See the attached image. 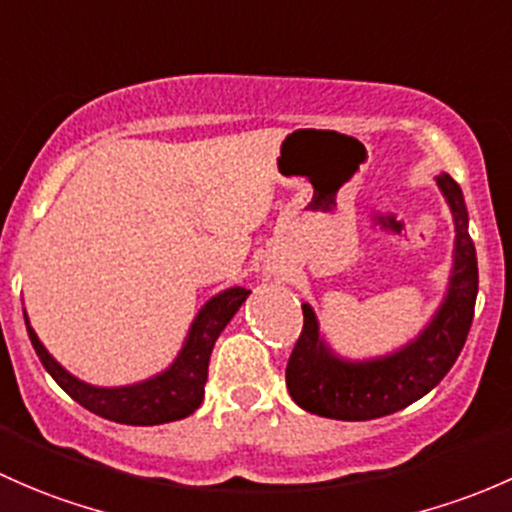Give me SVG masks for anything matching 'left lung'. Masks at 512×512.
Returning a JSON list of instances; mask_svg holds the SVG:
<instances>
[{
    "mask_svg": "<svg viewBox=\"0 0 512 512\" xmlns=\"http://www.w3.org/2000/svg\"><path fill=\"white\" fill-rule=\"evenodd\" d=\"M436 184L449 202L456 226L449 288L439 310L397 352L372 360H345L330 350L315 310L303 303V333L288 360L286 384L293 402L305 412L340 421L394 414L429 394L461 355L478 295L476 246L468 234L461 187L446 172L436 177Z\"/></svg>",
    "mask_w": 512,
    "mask_h": 512,
    "instance_id": "left-lung-1",
    "label": "left lung"
}]
</instances>
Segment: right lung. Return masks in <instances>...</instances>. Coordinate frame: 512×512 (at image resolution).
<instances>
[{"instance_id": "obj_1", "label": "right lung", "mask_w": 512, "mask_h": 512, "mask_svg": "<svg viewBox=\"0 0 512 512\" xmlns=\"http://www.w3.org/2000/svg\"><path fill=\"white\" fill-rule=\"evenodd\" d=\"M249 293L251 291H246V288L234 286L212 295L189 325V333L184 337V345L175 362L155 377L125 384V387H96V384L73 377L41 345L39 335L34 333L29 318H26V310L24 323L41 365L46 367V372L56 379V384L68 397H73L81 407L103 416V419L130 426H155L184 419L194 409H199L204 399V384H207L214 342L226 328V323L234 318L236 310L241 308V303L249 298Z\"/></svg>"}]
</instances>
